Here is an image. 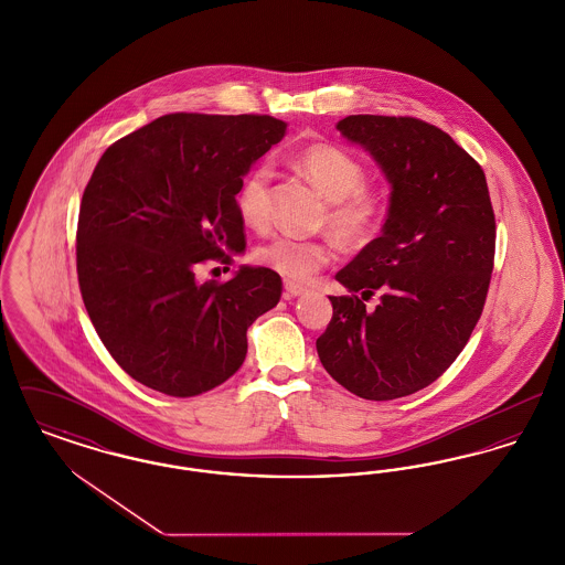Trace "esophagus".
Masks as SVG:
<instances>
[{
	"mask_svg": "<svg viewBox=\"0 0 565 565\" xmlns=\"http://www.w3.org/2000/svg\"><path fill=\"white\" fill-rule=\"evenodd\" d=\"M284 288H286V296H288V298H296V296H302L307 292V288L298 286L295 281H286Z\"/></svg>",
	"mask_w": 565,
	"mask_h": 565,
	"instance_id": "obj_1",
	"label": "esophagus"
}]
</instances>
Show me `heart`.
<instances>
[{"instance_id": "obj_1", "label": "heart", "mask_w": 565, "mask_h": 565, "mask_svg": "<svg viewBox=\"0 0 565 565\" xmlns=\"http://www.w3.org/2000/svg\"><path fill=\"white\" fill-rule=\"evenodd\" d=\"M296 164L330 201L328 224L341 239L360 243L373 235L381 217V199L364 186L362 162L339 146L316 143L296 157ZM269 164H258L243 178L237 192V210L252 228H263L269 220ZM256 258L288 281H309L332 260V245L277 235L258 247Z\"/></svg>"}]
</instances>
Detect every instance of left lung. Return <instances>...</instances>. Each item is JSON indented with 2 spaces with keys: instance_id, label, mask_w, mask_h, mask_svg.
<instances>
[{
  "instance_id": "8db88e82",
  "label": "left lung",
  "mask_w": 565,
  "mask_h": 565,
  "mask_svg": "<svg viewBox=\"0 0 565 565\" xmlns=\"http://www.w3.org/2000/svg\"><path fill=\"white\" fill-rule=\"evenodd\" d=\"M337 129L379 164L390 205L381 235L334 275L351 295L330 296L316 348L351 394L394 401L430 385L466 348L493 270L495 217L481 164L438 127L355 114ZM376 289L380 305L366 312Z\"/></svg>"
}]
</instances>
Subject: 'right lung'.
I'll use <instances>...</instances> for the list:
<instances>
[{"instance_id": "1", "label": "right lung", "mask_w": 565, "mask_h": 565, "mask_svg": "<svg viewBox=\"0 0 565 565\" xmlns=\"http://www.w3.org/2000/svg\"><path fill=\"white\" fill-rule=\"evenodd\" d=\"M273 116L167 114L111 143L78 217V281L118 366L189 398L235 375L247 328L279 302L281 277L243 265L217 284L196 265L245 249L243 175L286 135Z\"/></svg>"}]
</instances>
